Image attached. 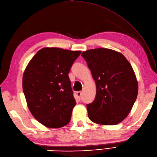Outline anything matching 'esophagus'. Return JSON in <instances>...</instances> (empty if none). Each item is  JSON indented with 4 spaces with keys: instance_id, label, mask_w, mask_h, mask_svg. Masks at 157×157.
Listing matches in <instances>:
<instances>
[{
    "instance_id": "obj_1",
    "label": "esophagus",
    "mask_w": 157,
    "mask_h": 157,
    "mask_svg": "<svg viewBox=\"0 0 157 157\" xmlns=\"http://www.w3.org/2000/svg\"><path fill=\"white\" fill-rule=\"evenodd\" d=\"M76 95H77V96H78V98L79 99H80L81 95H82V92H80V91L77 92H76Z\"/></svg>"
}]
</instances>
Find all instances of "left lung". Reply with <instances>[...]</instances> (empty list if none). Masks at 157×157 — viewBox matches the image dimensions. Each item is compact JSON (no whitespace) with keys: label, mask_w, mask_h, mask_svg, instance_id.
I'll return each instance as SVG.
<instances>
[{"label":"left lung","mask_w":157,"mask_h":157,"mask_svg":"<svg viewBox=\"0 0 157 157\" xmlns=\"http://www.w3.org/2000/svg\"><path fill=\"white\" fill-rule=\"evenodd\" d=\"M96 85L94 101L87 105L89 119L102 125L123 121L137 98L138 84L131 64L121 52L101 48L81 55Z\"/></svg>","instance_id":"1"}]
</instances>
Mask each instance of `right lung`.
<instances>
[{
  "label": "right lung",
  "instance_id": "right-lung-1",
  "mask_svg": "<svg viewBox=\"0 0 157 157\" xmlns=\"http://www.w3.org/2000/svg\"><path fill=\"white\" fill-rule=\"evenodd\" d=\"M81 51L56 47L40 50L23 75V90L34 117L49 128L67 125L75 106L68 73Z\"/></svg>",
  "mask_w": 157,
  "mask_h": 157
}]
</instances>
